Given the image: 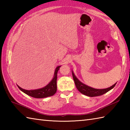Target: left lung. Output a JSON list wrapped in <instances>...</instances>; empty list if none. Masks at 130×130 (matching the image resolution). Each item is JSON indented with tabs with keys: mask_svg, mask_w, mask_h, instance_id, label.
Returning <instances> with one entry per match:
<instances>
[{
	"mask_svg": "<svg viewBox=\"0 0 130 130\" xmlns=\"http://www.w3.org/2000/svg\"><path fill=\"white\" fill-rule=\"evenodd\" d=\"M72 74H73V79L74 80V82H75V86L77 88V89H78L81 93L83 94L84 95H85L88 96H91V97H93V96H99V95L104 94L106 93L110 90L113 89L117 83H115V84L113 85L112 86L108 88H106V89H95V88L90 87L89 86H88V85L83 84V83H82L78 78H76L75 75H74L73 71H72Z\"/></svg>",
	"mask_w": 130,
	"mask_h": 130,
	"instance_id": "8db88e82",
	"label": "left lung"
}]
</instances>
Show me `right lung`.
I'll use <instances>...</instances> for the list:
<instances>
[{"label":"right lung","instance_id":"add662e5","mask_svg":"<svg viewBox=\"0 0 130 130\" xmlns=\"http://www.w3.org/2000/svg\"><path fill=\"white\" fill-rule=\"evenodd\" d=\"M60 67L61 66H59L56 68V69L55 70L53 79L45 87L38 89L28 90L22 89L20 87H19L18 85L17 86L19 88V89L21 91H22L23 93L34 98H43L53 95L56 93L57 90V74L58 70H59Z\"/></svg>","mask_w":130,"mask_h":130}]
</instances>
